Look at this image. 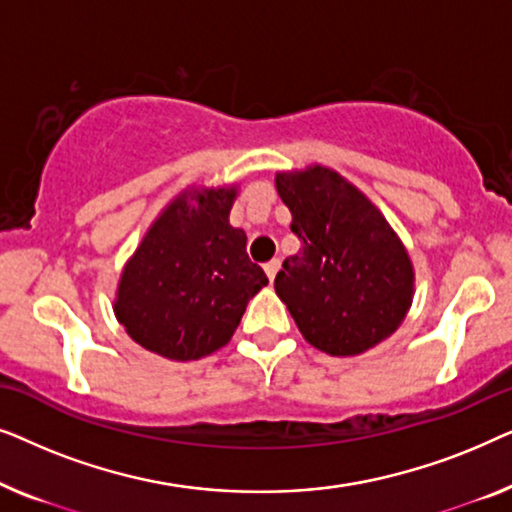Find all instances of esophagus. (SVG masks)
Wrapping results in <instances>:
<instances>
[{
	"label": "esophagus",
	"mask_w": 512,
	"mask_h": 512,
	"mask_svg": "<svg viewBox=\"0 0 512 512\" xmlns=\"http://www.w3.org/2000/svg\"><path fill=\"white\" fill-rule=\"evenodd\" d=\"M279 258H272L270 263H265V275H268V279L270 282H275V277H277V272H279Z\"/></svg>",
	"instance_id": "34e87169"
}]
</instances>
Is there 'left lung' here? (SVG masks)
<instances>
[{"mask_svg": "<svg viewBox=\"0 0 512 512\" xmlns=\"http://www.w3.org/2000/svg\"><path fill=\"white\" fill-rule=\"evenodd\" d=\"M275 186L300 240L275 291L298 331L331 356L380 345L401 326L415 293V270L394 228L331 167L279 172Z\"/></svg>", "mask_w": 512, "mask_h": 512, "instance_id": "1", "label": "left lung"}]
</instances>
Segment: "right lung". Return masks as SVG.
<instances>
[{
	"label": "right lung",
	"instance_id": "obj_1",
	"mask_svg": "<svg viewBox=\"0 0 512 512\" xmlns=\"http://www.w3.org/2000/svg\"><path fill=\"white\" fill-rule=\"evenodd\" d=\"M237 186L186 188L167 205L118 282L116 319L137 345L193 361L233 338L247 303L268 284L230 226Z\"/></svg>",
	"mask_w": 512,
	"mask_h": 512
}]
</instances>
